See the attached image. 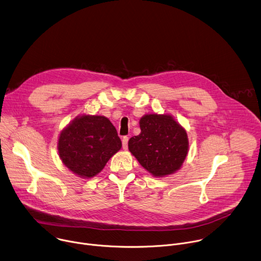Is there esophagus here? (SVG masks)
<instances>
[{"instance_id": "esophagus-1", "label": "esophagus", "mask_w": 261, "mask_h": 261, "mask_svg": "<svg viewBox=\"0 0 261 261\" xmlns=\"http://www.w3.org/2000/svg\"><path fill=\"white\" fill-rule=\"evenodd\" d=\"M127 143H128V137H123L122 138V147L124 150L127 149Z\"/></svg>"}]
</instances>
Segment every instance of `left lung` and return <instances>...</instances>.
Returning a JSON list of instances; mask_svg holds the SVG:
<instances>
[{"instance_id": "8db88e82", "label": "left lung", "mask_w": 261, "mask_h": 261, "mask_svg": "<svg viewBox=\"0 0 261 261\" xmlns=\"http://www.w3.org/2000/svg\"><path fill=\"white\" fill-rule=\"evenodd\" d=\"M141 134L128 141L140 165L155 177L178 171L188 153L186 130L171 116L147 114L140 119Z\"/></svg>"}]
</instances>
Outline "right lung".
Instances as JSON below:
<instances>
[{"instance_id": "1", "label": "right lung", "mask_w": 261, "mask_h": 261, "mask_svg": "<svg viewBox=\"0 0 261 261\" xmlns=\"http://www.w3.org/2000/svg\"><path fill=\"white\" fill-rule=\"evenodd\" d=\"M121 146L114 125L105 116L97 115L77 117L59 138L63 164L82 178L98 174Z\"/></svg>"}]
</instances>
